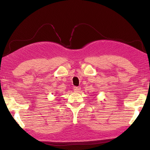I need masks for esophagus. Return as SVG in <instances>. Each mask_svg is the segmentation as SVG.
<instances>
[{
	"mask_svg": "<svg viewBox=\"0 0 150 150\" xmlns=\"http://www.w3.org/2000/svg\"><path fill=\"white\" fill-rule=\"evenodd\" d=\"M74 91L75 92H79L81 91V88L80 87H76V86H75V87H74Z\"/></svg>",
	"mask_w": 150,
	"mask_h": 150,
	"instance_id": "obj_1",
	"label": "esophagus"
}]
</instances>
